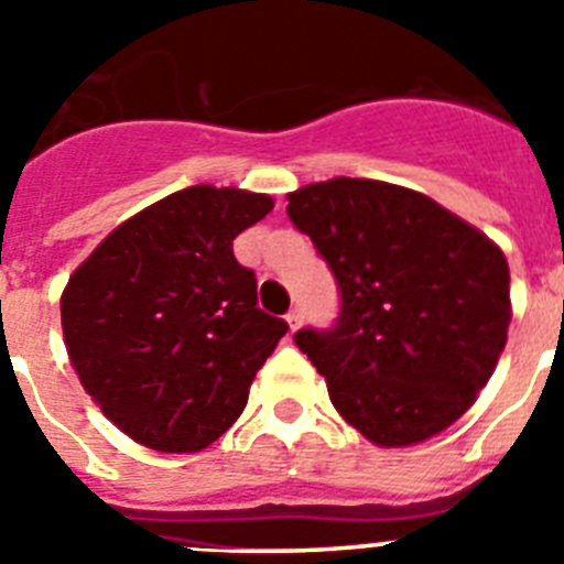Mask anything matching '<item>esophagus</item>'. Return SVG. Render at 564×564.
I'll use <instances>...</instances> for the list:
<instances>
[{
	"label": "esophagus",
	"instance_id": "1",
	"mask_svg": "<svg viewBox=\"0 0 564 564\" xmlns=\"http://www.w3.org/2000/svg\"><path fill=\"white\" fill-rule=\"evenodd\" d=\"M285 322H288V327H291V333H296L299 325H302V311H299V307H293V311H288Z\"/></svg>",
	"mask_w": 564,
	"mask_h": 564
}]
</instances>
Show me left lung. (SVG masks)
Returning <instances> with one entry per match:
<instances>
[{"instance_id":"left-lung-1","label":"left lung","mask_w":564,"mask_h":564,"mask_svg":"<svg viewBox=\"0 0 564 564\" xmlns=\"http://www.w3.org/2000/svg\"><path fill=\"white\" fill-rule=\"evenodd\" d=\"M288 217L336 276V325L293 341L344 421L378 446L452 426L506 347L500 248L426 194L381 181L311 183L288 194Z\"/></svg>"}]
</instances>
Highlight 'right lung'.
Here are the masks:
<instances>
[{
	"instance_id": "right-lung-1",
	"label": "right lung",
	"mask_w": 564,
	"mask_h": 564,
	"mask_svg": "<svg viewBox=\"0 0 564 564\" xmlns=\"http://www.w3.org/2000/svg\"><path fill=\"white\" fill-rule=\"evenodd\" d=\"M271 208L268 194L183 188L121 223L69 276V361L132 441L200 452L246 410L288 322L257 307V276L234 239Z\"/></svg>"
}]
</instances>
